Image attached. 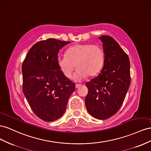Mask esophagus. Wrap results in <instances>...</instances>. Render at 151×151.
<instances>
[{"instance_id": "esophagus-1", "label": "esophagus", "mask_w": 151, "mask_h": 151, "mask_svg": "<svg viewBox=\"0 0 151 151\" xmlns=\"http://www.w3.org/2000/svg\"><path fill=\"white\" fill-rule=\"evenodd\" d=\"M81 85H82L81 84H78V83H77V84H76L75 87H76V88H79L80 87H81Z\"/></svg>"}]
</instances>
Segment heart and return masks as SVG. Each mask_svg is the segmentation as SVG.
Wrapping results in <instances>:
<instances>
[{"label":"heart","instance_id":"1","mask_svg":"<svg viewBox=\"0 0 151 151\" xmlns=\"http://www.w3.org/2000/svg\"><path fill=\"white\" fill-rule=\"evenodd\" d=\"M104 52L98 45L79 44L69 48L65 55L57 59L58 66L63 74L70 78L75 67L78 68L75 79L81 80L88 75L92 76L99 73L104 64Z\"/></svg>","mask_w":151,"mask_h":151}]
</instances>
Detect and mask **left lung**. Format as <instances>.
Here are the masks:
<instances>
[{"label":"left lung","instance_id":"left-lung-1","mask_svg":"<svg viewBox=\"0 0 151 151\" xmlns=\"http://www.w3.org/2000/svg\"><path fill=\"white\" fill-rule=\"evenodd\" d=\"M104 66L101 73L85 85V106L89 114L99 119L115 114L121 107L130 85V63L128 55L113 37L102 35Z\"/></svg>","mask_w":151,"mask_h":151}]
</instances>
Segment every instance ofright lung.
<instances>
[{"instance_id":"1","label":"right lung","mask_w":151,"mask_h":151,"mask_svg":"<svg viewBox=\"0 0 151 151\" xmlns=\"http://www.w3.org/2000/svg\"><path fill=\"white\" fill-rule=\"evenodd\" d=\"M70 43L54 38L38 42L23 63V93L33 113L45 122L61 117L75 88L57 63L59 50Z\"/></svg>"}]
</instances>
